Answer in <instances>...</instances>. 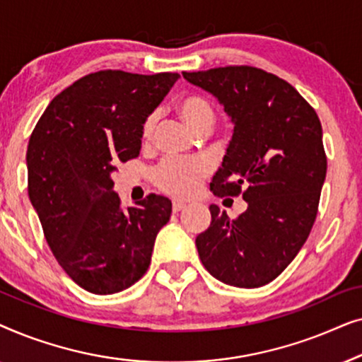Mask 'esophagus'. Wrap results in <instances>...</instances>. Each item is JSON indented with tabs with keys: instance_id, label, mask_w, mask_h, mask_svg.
Returning <instances> with one entry per match:
<instances>
[{
	"instance_id": "esophagus-1",
	"label": "esophagus",
	"mask_w": 362,
	"mask_h": 362,
	"mask_svg": "<svg viewBox=\"0 0 362 362\" xmlns=\"http://www.w3.org/2000/svg\"><path fill=\"white\" fill-rule=\"evenodd\" d=\"M186 207V204L182 201H173V211L175 212H180Z\"/></svg>"
}]
</instances>
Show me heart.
Listing matches in <instances>:
<instances>
[{
	"label": "heart",
	"mask_w": 362,
	"mask_h": 362,
	"mask_svg": "<svg viewBox=\"0 0 362 362\" xmlns=\"http://www.w3.org/2000/svg\"><path fill=\"white\" fill-rule=\"evenodd\" d=\"M177 113L194 132H207L214 120V108L199 93H185L175 103ZM158 122V113H150L141 127L145 140L151 136ZM211 173V163L206 158H166L151 173L153 182L161 191L173 196H191L197 189L202 177Z\"/></svg>",
	"instance_id": "1"
}]
</instances>
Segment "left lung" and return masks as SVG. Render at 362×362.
<instances>
[{
  "instance_id": "left-lung-1",
  "label": "left lung",
  "mask_w": 362,
  "mask_h": 362,
  "mask_svg": "<svg viewBox=\"0 0 362 362\" xmlns=\"http://www.w3.org/2000/svg\"><path fill=\"white\" fill-rule=\"evenodd\" d=\"M211 92L234 123L212 177L216 196H239L245 212L229 219L211 204V226L196 237L199 259L217 280L259 288L275 280L308 239L326 177L323 130L293 86L252 66L182 72Z\"/></svg>"
}]
</instances>
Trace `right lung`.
<instances>
[{
  "label": "right lung",
  "instance_id": "add662e5",
  "mask_svg": "<svg viewBox=\"0 0 362 362\" xmlns=\"http://www.w3.org/2000/svg\"><path fill=\"white\" fill-rule=\"evenodd\" d=\"M177 77L88 74L52 98L29 138V199L59 265L90 293H118L140 280L170 221L165 196L123 211L112 175L140 155L143 122Z\"/></svg>",
  "mask_w": 362,
  "mask_h": 362
}]
</instances>
